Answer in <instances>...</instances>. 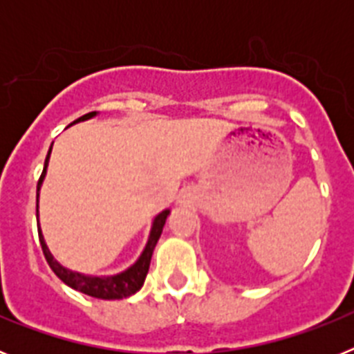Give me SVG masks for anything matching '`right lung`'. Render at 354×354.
<instances>
[{
	"label": "right lung",
	"mask_w": 354,
	"mask_h": 354,
	"mask_svg": "<svg viewBox=\"0 0 354 354\" xmlns=\"http://www.w3.org/2000/svg\"><path fill=\"white\" fill-rule=\"evenodd\" d=\"M93 115H97L95 111L83 115V117H80L77 120L72 122V124H76V122H81V120H88V118H92ZM49 154H51V149H49L48 158H46V162H44V170H42V175H40L39 184H37V192L40 189L44 177H46ZM37 202H39V200H37ZM37 207H39V205H37ZM37 212H39V209H37ZM168 214H170V211H162L156 216L154 223H152V230H150L149 243H147L145 250H143V253L140 255L138 261H136V264L131 266L129 270H126L124 273L115 274V277H90V274L76 273V271H71L67 270V268H64L62 264H58V262L53 259L48 246H46V241H44L42 232H40V227H39L40 246H42L44 257H46L48 264L51 266V270L55 271L56 277L60 278L62 282L67 283L68 287H72V289H76L80 290V292L88 294V296H93V298H99V299H122V298H127V296H131V294H134L136 290L142 289L147 273H149L152 252H154L156 245H158V239L159 236H161L162 227H165V221H167Z\"/></svg>",
	"instance_id": "obj_1"
}]
</instances>
